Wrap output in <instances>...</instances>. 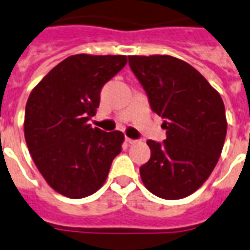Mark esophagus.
<instances>
[{"label":"esophagus","mask_w":250,"mask_h":250,"mask_svg":"<svg viewBox=\"0 0 250 250\" xmlns=\"http://www.w3.org/2000/svg\"><path fill=\"white\" fill-rule=\"evenodd\" d=\"M125 141L128 143V144H136L137 141L133 140V139H129V137H125Z\"/></svg>","instance_id":"obj_1"}]
</instances>
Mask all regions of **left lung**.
<instances>
[{"instance_id": "left-lung-1", "label": "left lung", "mask_w": 250, "mask_h": 250, "mask_svg": "<svg viewBox=\"0 0 250 250\" xmlns=\"http://www.w3.org/2000/svg\"><path fill=\"white\" fill-rule=\"evenodd\" d=\"M129 67L165 119L166 140H148L150 160L140 167L149 192L165 200L189 196L208 180L221 157L226 133L221 94L194 67L171 56H129Z\"/></svg>"}]
</instances>
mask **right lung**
I'll list each match as a JSON object with an SVG mask.
<instances>
[{"label":"right lung","instance_id":"1","mask_svg":"<svg viewBox=\"0 0 250 250\" xmlns=\"http://www.w3.org/2000/svg\"><path fill=\"white\" fill-rule=\"evenodd\" d=\"M127 63L125 56L76 54L44 76L25 105L24 137L33 162L49 186L70 198H83L105 183L125 135L88 123L100 92Z\"/></svg>","mask_w":250,"mask_h":250}]
</instances>
